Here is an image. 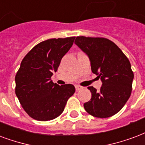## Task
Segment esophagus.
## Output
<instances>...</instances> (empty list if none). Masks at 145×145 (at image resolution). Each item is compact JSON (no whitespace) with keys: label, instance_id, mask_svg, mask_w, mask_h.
Returning <instances> with one entry per match:
<instances>
[{"label":"esophagus","instance_id":"obj_1","mask_svg":"<svg viewBox=\"0 0 145 145\" xmlns=\"http://www.w3.org/2000/svg\"><path fill=\"white\" fill-rule=\"evenodd\" d=\"M75 89H76V90H80V89H81V87H80V86H78V85H75Z\"/></svg>","mask_w":145,"mask_h":145}]
</instances>
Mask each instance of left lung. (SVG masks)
Returning a JSON list of instances; mask_svg holds the SVG:
<instances>
[{"instance_id": "8db88e82", "label": "left lung", "mask_w": 145, "mask_h": 145, "mask_svg": "<svg viewBox=\"0 0 145 145\" xmlns=\"http://www.w3.org/2000/svg\"><path fill=\"white\" fill-rule=\"evenodd\" d=\"M74 43L90 58L91 70L100 77V91L88 87L92 97L84 104L93 116L108 118L116 114L131 96L134 73L122 51L113 42L103 37L77 36Z\"/></svg>"}]
</instances>
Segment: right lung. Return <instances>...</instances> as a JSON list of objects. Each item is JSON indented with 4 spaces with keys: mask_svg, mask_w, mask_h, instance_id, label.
I'll return each mask as SVG.
<instances>
[{
    "mask_svg": "<svg viewBox=\"0 0 145 145\" xmlns=\"http://www.w3.org/2000/svg\"><path fill=\"white\" fill-rule=\"evenodd\" d=\"M75 37L50 39L34 46L22 60L15 76V93L25 112L38 121L59 116L75 92L72 84L59 86L51 80Z\"/></svg>",
    "mask_w": 145,
    "mask_h": 145,
    "instance_id": "add662e5",
    "label": "right lung"
}]
</instances>
